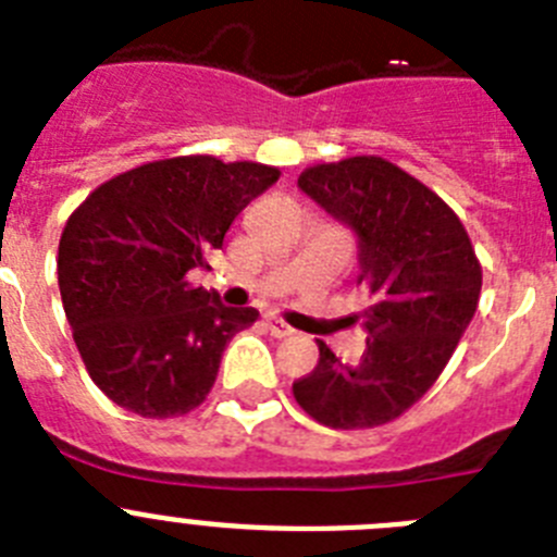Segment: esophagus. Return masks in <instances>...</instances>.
Here are the masks:
<instances>
[{
	"instance_id": "esophagus-1",
	"label": "esophagus",
	"mask_w": 557,
	"mask_h": 557,
	"mask_svg": "<svg viewBox=\"0 0 557 557\" xmlns=\"http://www.w3.org/2000/svg\"><path fill=\"white\" fill-rule=\"evenodd\" d=\"M268 329L273 337H289V334H293V329H289L282 318H275V314H268Z\"/></svg>"
}]
</instances>
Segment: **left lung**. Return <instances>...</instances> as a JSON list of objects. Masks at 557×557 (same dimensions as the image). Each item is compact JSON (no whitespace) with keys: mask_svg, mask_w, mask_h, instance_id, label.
I'll use <instances>...</instances> for the list:
<instances>
[{"mask_svg":"<svg viewBox=\"0 0 557 557\" xmlns=\"http://www.w3.org/2000/svg\"><path fill=\"white\" fill-rule=\"evenodd\" d=\"M298 186L357 231L366 354L321 359L293 382L307 416L332 430H371L410 410L444 373L480 304L482 268L460 218L435 191L379 156L307 166Z\"/></svg>","mask_w":557,"mask_h":557,"instance_id":"obj_1","label":"left lung"}]
</instances>
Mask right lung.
Wrapping results in <instances>:
<instances>
[{"mask_svg":"<svg viewBox=\"0 0 557 557\" xmlns=\"http://www.w3.org/2000/svg\"><path fill=\"white\" fill-rule=\"evenodd\" d=\"M282 172L259 161L175 156L97 186L66 220L58 287L88 376L141 418L200 407L225 346L256 323L189 282L225 231Z\"/></svg>","mask_w":557,"mask_h":557,"instance_id":"1","label":"right lung"}]
</instances>
